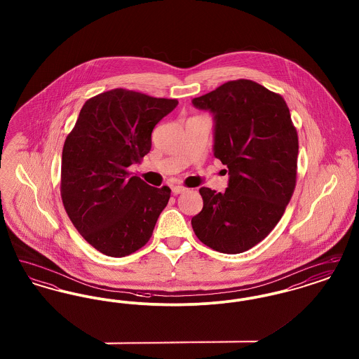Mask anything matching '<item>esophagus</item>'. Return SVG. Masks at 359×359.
<instances>
[{
  "instance_id": "obj_1",
  "label": "esophagus",
  "mask_w": 359,
  "mask_h": 359,
  "mask_svg": "<svg viewBox=\"0 0 359 359\" xmlns=\"http://www.w3.org/2000/svg\"><path fill=\"white\" fill-rule=\"evenodd\" d=\"M187 191V188L184 187V186H173L172 187V192L175 194V195H177V194H183V192H186Z\"/></svg>"
}]
</instances>
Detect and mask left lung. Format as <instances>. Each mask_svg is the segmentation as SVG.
Instances as JSON below:
<instances>
[{
	"mask_svg": "<svg viewBox=\"0 0 359 359\" xmlns=\"http://www.w3.org/2000/svg\"><path fill=\"white\" fill-rule=\"evenodd\" d=\"M192 103L214 114V156L230 175L223 194L199 189L203 208L192 229L217 252L243 253L273 230L296 187L299 138L290 109L249 79L226 82Z\"/></svg>",
	"mask_w": 359,
	"mask_h": 359,
	"instance_id": "obj_1",
	"label": "left lung"
}]
</instances>
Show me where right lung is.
Segmentation results:
<instances>
[{
	"instance_id": "right-lung-1",
	"label": "right lung",
	"mask_w": 359,
	"mask_h": 359,
	"mask_svg": "<svg viewBox=\"0 0 359 359\" xmlns=\"http://www.w3.org/2000/svg\"><path fill=\"white\" fill-rule=\"evenodd\" d=\"M177 103L126 88L101 93L86 101L65 141L63 205L81 236L106 256L141 249L170 201V187H152L128 168L149 154L154 126Z\"/></svg>"
}]
</instances>
